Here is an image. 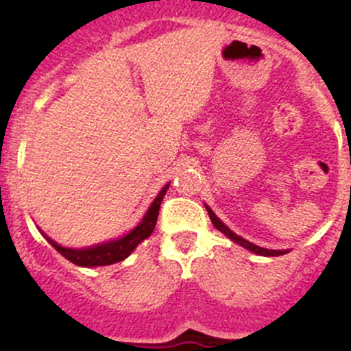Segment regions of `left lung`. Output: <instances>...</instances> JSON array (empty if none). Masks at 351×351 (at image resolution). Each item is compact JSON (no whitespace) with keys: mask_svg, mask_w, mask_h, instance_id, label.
<instances>
[{"mask_svg":"<svg viewBox=\"0 0 351 351\" xmlns=\"http://www.w3.org/2000/svg\"><path fill=\"white\" fill-rule=\"evenodd\" d=\"M205 208H207V212H208V217H210V221H212V224H214V228L217 229V231H221L222 234H226V236H228V238L231 239V241L238 243L239 246L246 247V250L253 251V253H256V254H261V256H280V254H285V253H289V251H287V250H267V247L256 246V244H253V243L246 241V239H243L241 236H238V234H236V232H232L231 229H229L228 226H226L224 222H222L221 219H219L217 215H215L214 212H212V208L208 207V205H205Z\"/></svg>","mask_w":351,"mask_h":351,"instance_id":"obj_1","label":"left lung"}]
</instances>
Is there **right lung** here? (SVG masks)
I'll return each mask as SVG.
<instances>
[{
	"label": "right lung",
	"mask_w": 351,
	"mask_h": 351,
	"mask_svg": "<svg viewBox=\"0 0 351 351\" xmlns=\"http://www.w3.org/2000/svg\"><path fill=\"white\" fill-rule=\"evenodd\" d=\"M168 185L162 186L161 192L158 193V197L154 198V202L151 204V207L147 208L146 215L143 217V221L136 226L130 232H127L125 236L119 239H113V241H107L97 244V246L90 247H81V250H74V247H64L61 244H58L54 239L47 238L49 243L66 258L71 263L77 265V267H107V265L119 263V261L125 260L130 253L137 247V244L143 243L144 239H147L151 236V232L154 231L156 221H158L159 207H161V202L165 198L166 192H168Z\"/></svg>",
	"instance_id": "add662e5"
}]
</instances>
